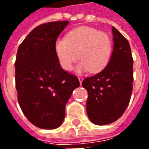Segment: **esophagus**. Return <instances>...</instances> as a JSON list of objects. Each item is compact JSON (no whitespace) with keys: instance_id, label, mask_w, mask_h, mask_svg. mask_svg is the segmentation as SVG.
<instances>
[{"instance_id":"obj_1","label":"esophagus","mask_w":149,"mask_h":149,"mask_svg":"<svg viewBox=\"0 0 149 149\" xmlns=\"http://www.w3.org/2000/svg\"><path fill=\"white\" fill-rule=\"evenodd\" d=\"M78 79H79V81H80V84H82V81H83V80H84V78L83 77H78Z\"/></svg>"}]
</instances>
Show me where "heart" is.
Listing matches in <instances>:
<instances>
[{
    "label": "heart",
    "instance_id": "1",
    "mask_svg": "<svg viewBox=\"0 0 149 149\" xmlns=\"http://www.w3.org/2000/svg\"><path fill=\"white\" fill-rule=\"evenodd\" d=\"M54 52L64 70H71L79 58L81 61L77 68L78 72L89 70L92 73H97L109 62L112 52V40L108 34L97 29L80 27L70 31L66 38L59 37L56 40Z\"/></svg>",
    "mask_w": 149,
    "mask_h": 149
}]
</instances>
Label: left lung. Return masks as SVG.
<instances>
[{
    "instance_id": "left-lung-1",
    "label": "left lung",
    "mask_w": 149,
    "mask_h": 149,
    "mask_svg": "<svg viewBox=\"0 0 149 149\" xmlns=\"http://www.w3.org/2000/svg\"><path fill=\"white\" fill-rule=\"evenodd\" d=\"M113 50L109 62L98 74L87 77L82 86L87 90L86 110L97 125H109L118 120L129 104L133 83V60L126 39L112 29Z\"/></svg>"
}]
</instances>
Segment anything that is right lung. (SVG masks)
<instances>
[{"instance_id": "1", "label": "right lung", "mask_w": 149, "mask_h": 149, "mask_svg": "<svg viewBox=\"0 0 149 149\" xmlns=\"http://www.w3.org/2000/svg\"><path fill=\"white\" fill-rule=\"evenodd\" d=\"M69 21H53L33 29L18 48L15 79L18 102L29 121L40 128L55 129L65 116V105L77 77L61 67L54 44Z\"/></svg>"}]
</instances>
